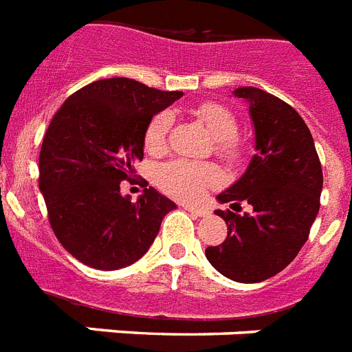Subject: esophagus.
Here are the masks:
<instances>
[{
    "instance_id": "esophagus-1",
    "label": "esophagus",
    "mask_w": 352,
    "mask_h": 352,
    "mask_svg": "<svg viewBox=\"0 0 352 352\" xmlns=\"http://www.w3.org/2000/svg\"><path fill=\"white\" fill-rule=\"evenodd\" d=\"M185 210H189L190 214H192V216H198V218H201V216H207V214H209V210L204 209V207H192V205H185Z\"/></svg>"
}]
</instances>
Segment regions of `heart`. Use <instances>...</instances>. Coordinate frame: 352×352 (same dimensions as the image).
<instances>
[{
  "label": "heart",
  "instance_id": "b5f03b06",
  "mask_svg": "<svg viewBox=\"0 0 352 352\" xmlns=\"http://www.w3.org/2000/svg\"><path fill=\"white\" fill-rule=\"evenodd\" d=\"M194 114L216 140V153L230 162L240 158L241 143L236 138L238 122L229 109L218 103H201L194 109ZM170 123L173 116L168 112H160L151 120L145 131V148L148 153L158 154L165 148ZM218 182L220 173L210 163L173 160L154 168V184L165 194L184 201H196Z\"/></svg>",
  "mask_w": 352,
  "mask_h": 352
}]
</instances>
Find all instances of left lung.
<instances>
[{
	"label": "left lung",
	"mask_w": 352,
	"mask_h": 352,
	"mask_svg": "<svg viewBox=\"0 0 352 352\" xmlns=\"http://www.w3.org/2000/svg\"><path fill=\"white\" fill-rule=\"evenodd\" d=\"M234 96L249 103L256 154L234 185L218 194L220 204L251 205V212L216 210L227 223L223 243L205 256L223 276L258 283L291 263L307 241L320 209L323 174L311 131L289 103L256 87Z\"/></svg>",
	"instance_id": "left-lung-1"
}]
</instances>
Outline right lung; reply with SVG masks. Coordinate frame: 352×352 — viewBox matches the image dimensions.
<instances>
[{
    "instance_id": "obj_1",
    "label": "right lung",
    "mask_w": 352,
    "mask_h": 352,
    "mask_svg": "<svg viewBox=\"0 0 352 352\" xmlns=\"http://www.w3.org/2000/svg\"><path fill=\"white\" fill-rule=\"evenodd\" d=\"M184 96L131 78L89 83L67 98L45 132L39 190L50 227L81 263L116 271L138 261L176 204L148 187L131 201L120 184L143 160L145 131L154 114Z\"/></svg>"
}]
</instances>
